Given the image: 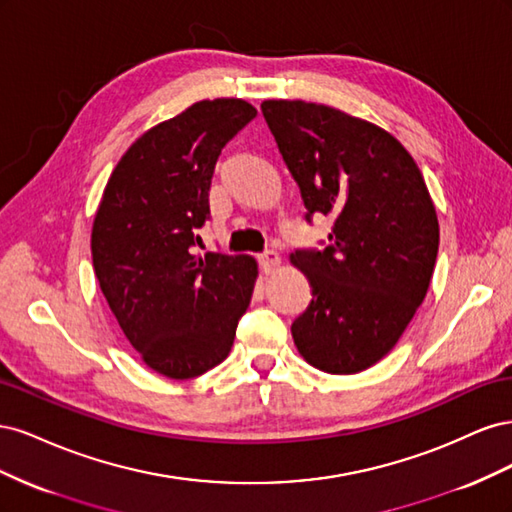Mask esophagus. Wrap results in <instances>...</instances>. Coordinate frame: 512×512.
I'll return each mask as SVG.
<instances>
[{
  "instance_id": "1",
  "label": "esophagus",
  "mask_w": 512,
  "mask_h": 512,
  "mask_svg": "<svg viewBox=\"0 0 512 512\" xmlns=\"http://www.w3.org/2000/svg\"><path fill=\"white\" fill-rule=\"evenodd\" d=\"M280 262H282V258L275 250H265L260 254V265L265 273H273L277 267H280Z\"/></svg>"
}]
</instances>
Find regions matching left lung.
Wrapping results in <instances>:
<instances>
[{
    "label": "left lung",
    "mask_w": 512,
    "mask_h": 512,
    "mask_svg": "<svg viewBox=\"0 0 512 512\" xmlns=\"http://www.w3.org/2000/svg\"><path fill=\"white\" fill-rule=\"evenodd\" d=\"M260 108L299 183L305 220L333 218L322 247L290 254L312 284V303L292 322L294 344L320 371L356 374L391 352L425 299L436 209L410 153L374 123L301 100Z\"/></svg>",
    "instance_id": "left-lung-1"
}]
</instances>
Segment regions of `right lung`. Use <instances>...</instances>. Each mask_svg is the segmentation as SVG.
Instances as JSON below:
<instances>
[{
	"mask_svg": "<svg viewBox=\"0 0 512 512\" xmlns=\"http://www.w3.org/2000/svg\"><path fill=\"white\" fill-rule=\"evenodd\" d=\"M256 117L220 98L145 132L106 183L91 256L121 331L158 374L188 380L222 363L250 305L256 260L196 254L211 177L230 138Z\"/></svg>",
	"mask_w": 512,
	"mask_h": 512,
	"instance_id": "1",
	"label": "right lung"
}]
</instances>
